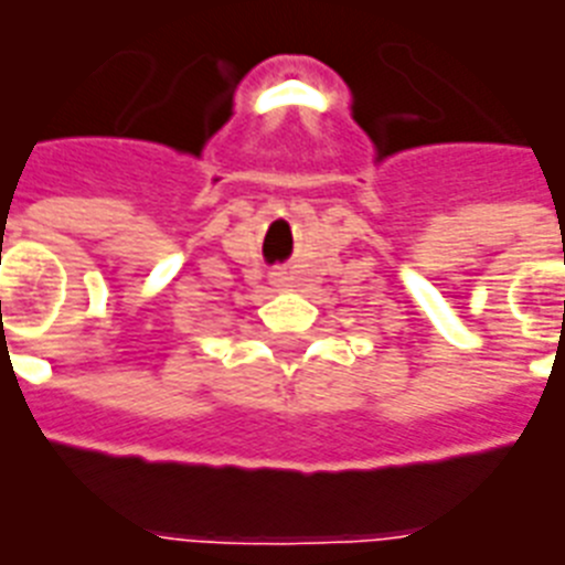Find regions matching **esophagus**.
Listing matches in <instances>:
<instances>
[{
	"instance_id": "1",
	"label": "esophagus",
	"mask_w": 565,
	"mask_h": 565,
	"mask_svg": "<svg viewBox=\"0 0 565 565\" xmlns=\"http://www.w3.org/2000/svg\"><path fill=\"white\" fill-rule=\"evenodd\" d=\"M274 282H277V286H282L286 279H282V274H274Z\"/></svg>"
}]
</instances>
